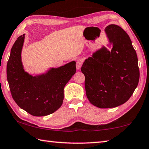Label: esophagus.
Wrapping results in <instances>:
<instances>
[{
	"instance_id": "obj_1",
	"label": "esophagus",
	"mask_w": 149,
	"mask_h": 149,
	"mask_svg": "<svg viewBox=\"0 0 149 149\" xmlns=\"http://www.w3.org/2000/svg\"><path fill=\"white\" fill-rule=\"evenodd\" d=\"M82 65V61L80 60H78L77 61V63H76V66H77V70H79L80 69L81 66Z\"/></svg>"
}]
</instances>
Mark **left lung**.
<instances>
[{
  "label": "left lung",
  "instance_id": "8db88e82",
  "mask_svg": "<svg viewBox=\"0 0 149 149\" xmlns=\"http://www.w3.org/2000/svg\"><path fill=\"white\" fill-rule=\"evenodd\" d=\"M105 31L113 43L111 50L103 47L86 59L81 67L87 97L100 108H115L125 103L139 80L137 54L129 36L116 24L109 25Z\"/></svg>",
  "mask_w": 149,
  "mask_h": 149
}]
</instances>
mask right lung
I'll list each match as a JSON object with an SVG mask.
<instances>
[{
    "mask_svg": "<svg viewBox=\"0 0 149 149\" xmlns=\"http://www.w3.org/2000/svg\"><path fill=\"white\" fill-rule=\"evenodd\" d=\"M24 40V34L15 41L8 61L7 80L11 93L17 104L32 116H48L62 105L64 87L76 72V63L71 61L46 74L32 77L24 71L21 62Z\"/></svg>",
    "mask_w": 149,
    "mask_h": 149,
    "instance_id": "1",
    "label": "right lung"
}]
</instances>
